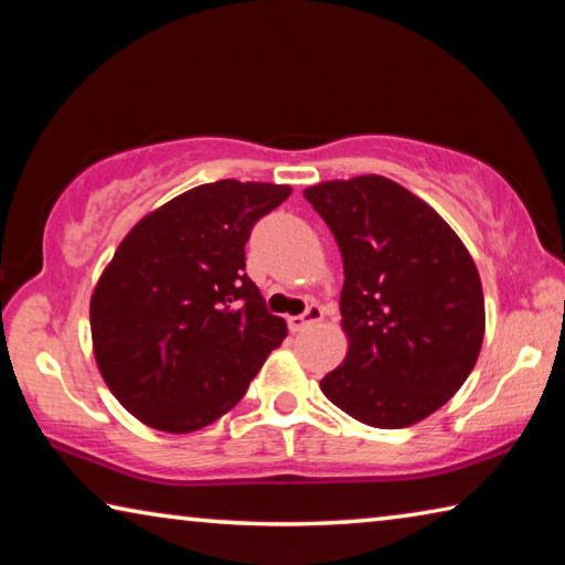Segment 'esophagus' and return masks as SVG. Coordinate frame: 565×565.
Returning <instances> with one entry per match:
<instances>
[{"instance_id":"esophagus-1","label":"esophagus","mask_w":565,"mask_h":565,"mask_svg":"<svg viewBox=\"0 0 565 565\" xmlns=\"http://www.w3.org/2000/svg\"><path fill=\"white\" fill-rule=\"evenodd\" d=\"M323 319V309L319 303H311L309 309H306L301 317H289V329L291 331H301V329H306V327H311V323H319Z\"/></svg>"}]
</instances>
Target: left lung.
I'll return each mask as SVG.
<instances>
[{
  "instance_id": "1",
  "label": "left lung",
  "mask_w": 565,
  "mask_h": 565,
  "mask_svg": "<svg viewBox=\"0 0 565 565\" xmlns=\"http://www.w3.org/2000/svg\"><path fill=\"white\" fill-rule=\"evenodd\" d=\"M306 202L341 248L349 351L321 379L331 404L374 428L414 426L451 398L481 353V276L434 206L379 174L321 181Z\"/></svg>"
}]
</instances>
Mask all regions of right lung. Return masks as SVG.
Returning a JSON list of instances; mask_svg holds the SVG:
<instances>
[{"instance_id":"add662e5","label":"right lung","mask_w":565,"mask_h":565,"mask_svg":"<svg viewBox=\"0 0 565 565\" xmlns=\"http://www.w3.org/2000/svg\"><path fill=\"white\" fill-rule=\"evenodd\" d=\"M291 186L222 179L131 226L89 301L104 384L141 424L199 431L246 394L286 321L244 274V244Z\"/></svg>"}]
</instances>
